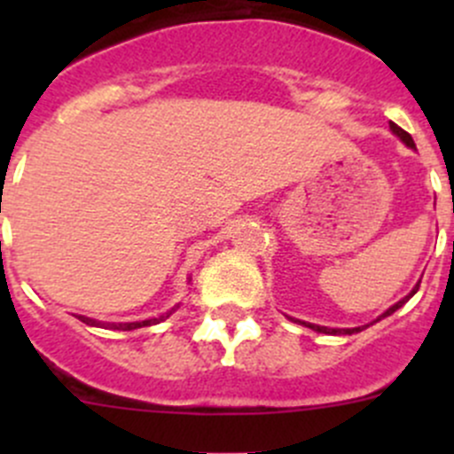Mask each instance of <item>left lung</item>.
Returning a JSON list of instances; mask_svg holds the SVG:
<instances>
[{"mask_svg": "<svg viewBox=\"0 0 454 454\" xmlns=\"http://www.w3.org/2000/svg\"><path fill=\"white\" fill-rule=\"evenodd\" d=\"M391 131H393V134H395V136H400V140H402V142H406V145H409L411 149H415V142H413V138H411L409 131H404V129H402V127H397L395 122H391ZM419 283H422V281H419ZM419 283H418V286L413 287V292H411L409 296H404V299H402L400 303H395V305H393V308H388L387 312H384L382 316H380V318H384V316H391L393 312H395V309H400L402 305H404L406 301H409L411 296H413L415 292L419 290ZM380 318H378V320H380ZM303 325H308V323H303ZM308 327L316 329V332H325V333H358V332H363V329H364V327H354V329H329V327H320V325H308Z\"/></svg>", "mask_w": 454, "mask_h": 454, "instance_id": "left-lung-1", "label": "left lung"}]
</instances>
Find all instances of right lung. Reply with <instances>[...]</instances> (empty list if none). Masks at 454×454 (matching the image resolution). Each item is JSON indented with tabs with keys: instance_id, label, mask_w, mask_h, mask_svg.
Masks as SVG:
<instances>
[{
	"instance_id": "obj_1",
	"label": "right lung",
	"mask_w": 454,
	"mask_h": 454,
	"mask_svg": "<svg viewBox=\"0 0 454 454\" xmlns=\"http://www.w3.org/2000/svg\"><path fill=\"white\" fill-rule=\"evenodd\" d=\"M171 312H176V308L171 309ZM171 312H167L164 316H160V318H149V320H142V323H118V325H109V323H98V320L94 318H85V316H79L81 320H83L85 325H91V327H105V329H122V332H131V329H138V327H149V325H158L160 320L168 318Z\"/></svg>"
}]
</instances>
